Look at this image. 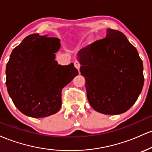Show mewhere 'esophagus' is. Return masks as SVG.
Instances as JSON below:
<instances>
[{"label":"esophagus","instance_id":"1","mask_svg":"<svg viewBox=\"0 0 152 152\" xmlns=\"http://www.w3.org/2000/svg\"><path fill=\"white\" fill-rule=\"evenodd\" d=\"M74 66L76 68V69H78V70H79L80 67H81V64H80L79 61H74Z\"/></svg>","mask_w":152,"mask_h":152}]
</instances>
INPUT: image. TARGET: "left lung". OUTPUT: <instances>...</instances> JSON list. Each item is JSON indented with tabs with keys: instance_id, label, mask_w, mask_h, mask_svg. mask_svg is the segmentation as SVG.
Here are the masks:
<instances>
[{
	"instance_id": "8db88e82",
	"label": "left lung",
	"mask_w": 152,
	"mask_h": 152,
	"mask_svg": "<svg viewBox=\"0 0 152 152\" xmlns=\"http://www.w3.org/2000/svg\"><path fill=\"white\" fill-rule=\"evenodd\" d=\"M78 59L94 109L116 115L134 105L144 86L143 63L124 34L109 28L106 37L82 50Z\"/></svg>"
}]
</instances>
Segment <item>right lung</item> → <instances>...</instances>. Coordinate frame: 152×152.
<instances>
[{
  "mask_svg": "<svg viewBox=\"0 0 152 152\" xmlns=\"http://www.w3.org/2000/svg\"><path fill=\"white\" fill-rule=\"evenodd\" d=\"M57 38L28 36L13 50L6 65L8 94L20 112L33 118L54 114L61 106V91L78 71L74 64L59 65Z\"/></svg>",
  "mask_w": 152,
  "mask_h": 152,
  "instance_id": "obj_1",
  "label": "right lung"
}]
</instances>
